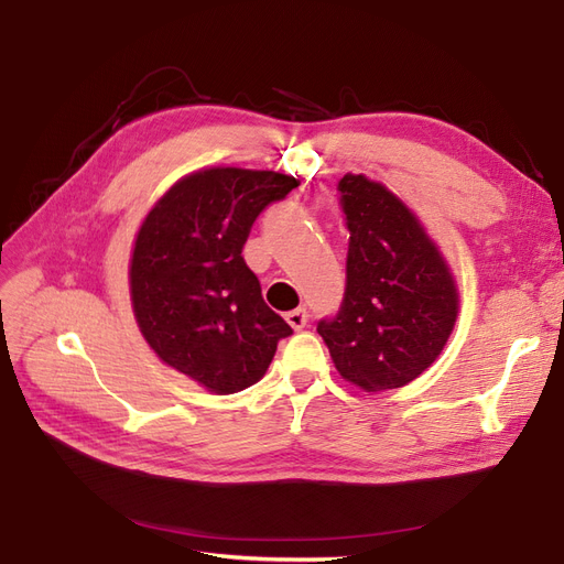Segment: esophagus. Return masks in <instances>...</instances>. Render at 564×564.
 Wrapping results in <instances>:
<instances>
[{
    "mask_svg": "<svg viewBox=\"0 0 564 564\" xmlns=\"http://www.w3.org/2000/svg\"><path fill=\"white\" fill-rule=\"evenodd\" d=\"M308 311L305 308H296V311H292V313H286V322L292 324V329H296V332H301L305 324H308Z\"/></svg>",
    "mask_w": 564,
    "mask_h": 564,
    "instance_id": "esophagus-1",
    "label": "esophagus"
}]
</instances>
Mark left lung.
Segmentation results:
<instances>
[{
    "label": "left lung",
    "instance_id": "1",
    "mask_svg": "<svg viewBox=\"0 0 564 564\" xmlns=\"http://www.w3.org/2000/svg\"><path fill=\"white\" fill-rule=\"evenodd\" d=\"M336 187L350 232L346 292L317 334L346 381L367 392L402 388L447 344L454 280L416 216L381 183L346 174Z\"/></svg>",
    "mask_w": 564,
    "mask_h": 564
}]
</instances>
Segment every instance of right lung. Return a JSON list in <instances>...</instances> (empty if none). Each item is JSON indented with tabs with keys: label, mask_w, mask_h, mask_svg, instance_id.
<instances>
[{
	"label": "right lung",
	"mask_w": 564,
	"mask_h": 564,
	"mask_svg": "<svg viewBox=\"0 0 564 564\" xmlns=\"http://www.w3.org/2000/svg\"><path fill=\"white\" fill-rule=\"evenodd\" d=\"M296 185L275 172L207 169L178 181L135 237L129 278L139 327L169 367L212 392L253 386L292 336L242 249L256 218Z\"/></svg>",
	"instance_id": "obj_1"
}]
</instances>
